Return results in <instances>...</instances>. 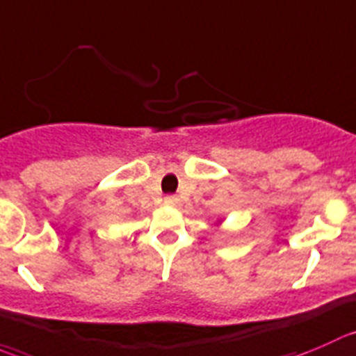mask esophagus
I'll return each instance as SVG.
<instances>
[{"mask_svg": "<svg viewBox=\"0 0 356 356\" xmlns=\"http://www.w3.org/2000/svg\"><path fill=\"white\" fill-rule=\"evenodd\" d=\"M165 203H167V205H179V198L175 195H168L165 196Z\"/></svg>", "mask_w": 356, "mask_h": 356, "instance_id": "esophagus-1", "label": "esophagus"}]
</instances>
